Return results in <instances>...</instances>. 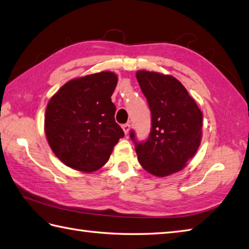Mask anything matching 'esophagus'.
<instances>
[{
  "mask_svg": "<svg viewBox=\"0 0 249 249\" xmlns=\"http://www.w3.org/2000/svg\"><path fill=\"white\" fill-rule=\"evenodd\" d=\"M123 130H124V134L126 135L129 133V131H130V124H123Z\"/></svg>",
  "mask_w": 249,
  "mask_h": 249,
  "instance_id": "1",
  "label": "esophagus"
}]
</instances>
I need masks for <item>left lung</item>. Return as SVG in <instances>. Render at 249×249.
<instances>
[{
	"label": "left lung",
	"mask_w": 249,
	"mask_h": 249,
	"mask_svg": "<svg viewBox=\"0 0 249 249\" xmlns=\"http://www.w3.org/2000/svg\"><path fill=\"white\" fill-rule=\"evenodd\" d=\"M151 113L148 139L130 138L141 165L150 174L164 177L184 169L199 148L203 115L188 91L173 76L148 71L136 72Z\"/></svg>",
	"instance_id": "left-lung-1"
}]
</instances>
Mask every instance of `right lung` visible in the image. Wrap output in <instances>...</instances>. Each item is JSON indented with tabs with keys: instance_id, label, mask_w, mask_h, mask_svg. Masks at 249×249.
<instances>
[{
	"instance_id": "obj_1",
	"label": "right lung",
	"mask_w": 249,
	"mask_h": 249,
	"mask_svg": "<svg viewBox=\"0 0 249 249\" xmlns=\"http://www.w3.org/2000/svg\"><path fill=\"white\" fill-rule=\"evenodd\" d=\"M116 85L114 73L91 74L70 80L49 100L45 133L65 165L86 173L99 170L124 136L110 99Z\"/></svg>"
}]
</instances>
